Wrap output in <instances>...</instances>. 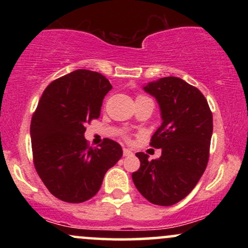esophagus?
I'll use <instances>...</instances> for the list:
<instances>
[{"mask_svg":"<svg viewBox=\"0 0 248 248\" xmlns=\"http://www.w3.org/2000/svg\"><path fill=\"white\" fill-rule=\"evenodd\" d=\"M133 155V152L130 149H128V148H124V156H132Z\"/></svg>","mask_w":248,"mask_h":248,"instance_id":"34e87169","label":"esophagus"}]
</instances>
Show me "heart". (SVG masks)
<instances>
[{
    "instance_id": "heart-1",
    "label": "heart",
    "mask_w": 248,
    "mask_h": 248,
    "mask_svg": "<svg viewBox=\"0 0 248 248\" xmlns=\"http://www.w3.org/2000/svg\"><path fill=\"white\" fill-rule=\"evenodd\" d=\"M141 96H142V95H141Z\"/></svg>"
}]
</instances>
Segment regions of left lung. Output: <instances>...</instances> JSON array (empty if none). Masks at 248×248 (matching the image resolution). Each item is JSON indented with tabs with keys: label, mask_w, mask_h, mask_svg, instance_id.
<instances>
[{
	"label": "left lung",
	"mask_w": 248,
	"mask_h": 248,
	"mask_svg": "<svg viewBox=\"0 0 248 248\" xmlns=\"http://www.w3.org/2000/svg\"><path fill=\"white\" fill-rule=\"evenodd\" d=\"M143 90L157 101L162 124L150 146L162 149L157 160L136 153L140 169L132 173L136 189L150 203L170 206L186 198L205 171L213 121L205 96L177 77L148 82Z\"/></svg>",
	"instance_id": "left-lung-1"
}]
</instances>
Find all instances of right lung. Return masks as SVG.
<instances>
[{"mask_svg": "<svg viewBox=\"0 0 248 248\" xmlns=\"http://www.w3.org/2000/svg\"><path fill=\"white\" fill-rule=\"evenodd\" d=\"M108 79L90 70H76L45 88L31 119L33 164L55 197L82 203L100 189L105 173L121 158L118 142L105 139L88 146L85 124L100 116Z\"/></svg>", "mask_w": 248, "mask_h": 248, "instance_id": "add662e5", "label": "right lung"}]
</instances>
